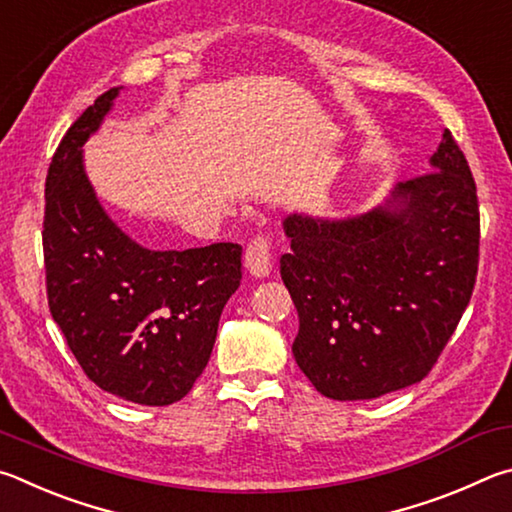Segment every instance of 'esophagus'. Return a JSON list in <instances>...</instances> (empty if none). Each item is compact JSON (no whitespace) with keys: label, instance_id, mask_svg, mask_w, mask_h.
I'll list each match as a JSON object with an SVG mask.
<instances>
[{"label":"esophagus","instance_id":"obj_1","mask_svg":"<svg viewBox=\"0 0 512 512\" xmlns=\"http://www.w3.org/2000/svg\"><path fill=\"white\" fill-rule=\"evenodd\" d=\"M245 265L247 270L258 276H267L272 270V242L263 238V236H256L254 240L249 242L247 249H245Z\"/></svg>","mask_w":512,"mask_h":512}]
</instances>
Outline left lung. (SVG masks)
Returning a JSON list of instances; mask_svg holds the SVG:
<instances>
[{
	"label": "left lung",
	"mask_w": 512,
	"mask_h": 512,
	"mask_svg": "<svg viewBox=\"0 0 512 512\" xmlns=\"http://www.w3.org/2000/svg\"><path fill=\"white\" fill-rule=\"evenodd\" d=\"M427 175L355 218L292 213L281 279L299 312L294 360L321 396L371 400L432 371L479 267L477 184L445 130Z\"/></svg>",
	"instance_id": "1"
}]
</instances>
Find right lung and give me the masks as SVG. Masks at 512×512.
Segmentation results:
<instances>
[{
  "mask_svg": "<svg viewBox=\"0 0 512 512\" xmlns=\"http://www.w3.org/2000/svg\"><path fill=\"white\" fill-rule=\"evenodd\" d=\"M121 87L78 116L44 184V270L51 317L96 387L148 407L182 400L209 362L224 303L238 290L236 242L155 251L105 213L83 166Z\"/></svg>",
  "mask_w": 512,
  "mask_h": 512,
  "instance_id": "right-lung-1",
  "label": "right lung"
}]
</instances>
